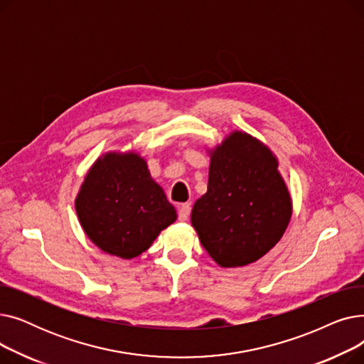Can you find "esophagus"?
<instances>
[{"label": "esophagus", "mask_w": 364, "mask_h": 364, "mask_svg": "<svg viewBox=\"0 0 364 364\" xmlns=\"http://www.w3.org/2000/svg\"><path fill=\"white\" fill-rule=\"evenodd\" d=\"M190 209H192V206H190V203H183L178 209V220L180 221H187L188 217H190Z\"/></svg>", "instance_id": "1"}]
</instances>
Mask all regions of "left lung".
I'll return each mask as SVG.
<instances>
[{
    "mask_svg": "<svg viewBox=\"0 0 364 364\" xmlns=\"http://www.w3.org/2000/svg\"><path fill=\"white\" fill-rule=\"evenodd\" d=\"M206 193L192 209V225L218 265L255 262L282 239L292 199L274 153L251 134L233 131L209 150Z\"/></svg>",
    "mask_w": 364,
    "mask_h": 364,
    "instance_id": "8db88e82",
    "label": "left lung"
}]
</instances>
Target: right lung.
Listing matches in <instances>:
<instances>
[{"label": "right lung", "mask_w": 364, "mask_h": 364, "mask_svg": "<svg viewBox=\"0 0 364 364\" xmlns=\"http://www.w3.org/2000/svg\"><path fill=\"white\" fill-rule=\"evenodd\" d=\"M88 239L106 254L136 258L177 220L164 188L136 151H109L92 164L75 199Z\"/></svg>", "instance_id": "1"}]
</instances>
